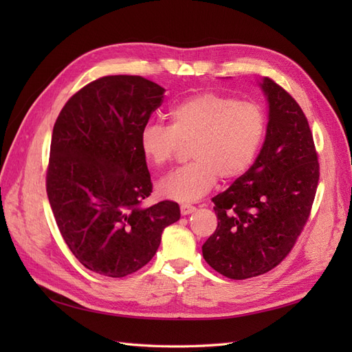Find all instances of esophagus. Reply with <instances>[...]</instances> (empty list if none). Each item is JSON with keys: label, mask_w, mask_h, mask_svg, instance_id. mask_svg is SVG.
I'll return each mask as SVG.
<instances>
[{"label": "esophagus", "mask_w": 352, "mask_h": 352, "mask_svg": "<svg viewBox=\"0 0 352 352\" xmlns=\"http://www.w3.org/2000/svg\"><path fill=\"white\" fill-rule=\"evenodd\" d=\"M197 208L190 204H182L180 206V212H182V216H188V214H192Z\"/></svg>", "instance_id": "1"}]
</instances>
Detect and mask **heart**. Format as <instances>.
<instances>
[{
	"mask_svg": "<svg viewBox=\"0 0 352 352\" xmlns=\"http://www.w3.org/2000/svg\"><path fill=\"white\" fill-rule=\"evenodd\" d=\"M170 126L148 123L140 135L141 153L154 167L173 160L190 144L192 163L158 184L164 198L192 202L208 194L219 176L230 180L252 166L263 145L267 119L260 104L216 92H201L179 101L168 111Z\"/></svg>",
	"mask_w": 352,
	"mask_h": 352,
	"instance_id": "b5f03b06",
	"label": "heart"
}]
</instances>
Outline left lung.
I'll list each match as a JSON object with an SVG mask.
<instances>
[{
    "label": "left lung",
    "instance_id": "1",
    "mask_svg": "<svg viewBox=\"0 0 352 352\" xmlns=\"http://www.w3.org/2000/svg\"><path fill=\"white\" fill-rule=\"evenodd\" d=\"M267 101V129L248 172L212 198L217 229L202 245L204 260L229 279L276 267L310 216L318 184L313 135L298 102L269 78L258 80Z\"/></svg>",
    "mask_w": 352,
    "mask_h": 352
}]
</instances>
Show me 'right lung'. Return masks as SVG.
Wrapping results in <instances>:
<instances>
[{
  "label": "right lung",
  "instance_id": "1",
  "mask_svg": "<svg viewBox=\"0 0 352 352\" xmlns=\"http://www.w3.org/2000/svg\"><path fill=\"white\" fill-rule=\"evenodd\" d=\"M164 88L141 76H104L76 92L52 129L47 194L67 247L85 267L124 278L150 261L164 228L180 219L173 201L151 207L140 135Z\"/></svg>",
  "mask_w": 352,
  "mask_h": 352
}]
</instances>
